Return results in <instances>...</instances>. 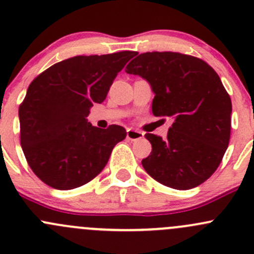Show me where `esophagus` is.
<instances>
[{
    "label": "esophagus",
    "instance_id": "34e87169",
    "mask_svg": "<svg viewBox=\"0 0 254 254\" xmlns=\"http://www.w3.org/2000/svg\"><path fill=\"white\" fill-rule=\"evenodd\" d=\"M127 137L131 141H135V140H140L143 137V132L139 131V130L135 129H127Z\"/></svg>",
    "mask_w": 254,
    "mask_h": 254
}]
</instances>
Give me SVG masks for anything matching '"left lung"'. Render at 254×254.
Wrapping results in <instances>:
<instances>
[{
	"label": "left lung",
	"instance_id": "1",
	"mask_svg": "<svg viewBox=\"0 0 254 254\" xmlns=\"http://www.w3.org/2000/svg\"><path fill=\"white\" fill-rule=\"evenodd\" d=\"M125 71L150 83L155 117L175 119L167 139L145 135L152 151L142 167L170 188L200 186L221 163L231 134V98L219 75L201 59L172 51L140 54Z\"/></svg>",
	"mask_w": 254,
	"mask_h": 254
}]
</instances>
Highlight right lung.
I'll return each instance as SVG.
<instances>
[{
  "label": "right lung",
  "instance_id": "add662e5",
  "mask_svg": "<svg viewBox=\"0 0 254 254\" xmlns=\"http://www.w3.org/2000/svg\"><path fill=\"white\" fill-rule=\"evenodd\" d=\"M134 51L75 56L33 79L19 106L20 145L35 176L60 190L88 183L106 167L127 136L119 125L99 129L87 117L106 99Z\"/></svg>",
  "mask_w": 254,
  "mask_h": 254
}]
</instances>
